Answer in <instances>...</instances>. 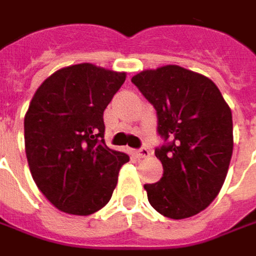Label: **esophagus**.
I'll list each match as a JSON object with an SVG mask.
<instances>
[{
	"instance_id": "esophagus-1",
	"label": "esophagus",
	"mask_w": 256,
	"mask_h": 256,
	"mask_svg": "<svg viewBox=\"0 0 256 256\" xmlns=\"http://www.w3.org/2000/svg\"><path fill=\"white\" fill-rule=\"evenodd\" d=\"M136 155L138 158H142V159H146L150 156V150L148 148H141V150H136Z\"/></svg>"
}]
</instances>
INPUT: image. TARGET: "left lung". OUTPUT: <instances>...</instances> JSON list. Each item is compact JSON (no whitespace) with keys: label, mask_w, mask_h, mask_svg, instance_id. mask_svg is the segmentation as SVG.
<instances>
[{"label":"left lung","mask_w":256,"mask_h":256,"mask_svg":"<svg viewBox=\"0 0 256 256\" xmlns=\"http://www.w3.org/2000/svg\"><path fill=\"white\" fill-rule=\"evenodd\" d=\"M155 106L159 134L172 142L155 150L163 177L145 184L150 206L172 220L207 208L222 185L233 152L230 106L202 74L168 64L132 78Z\"/></svg>","instance_id":"obj_1"}]
</instances>
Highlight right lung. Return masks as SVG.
Returning <instances> with one entry per match:
<instances>
[{
    "label": "right lung",
    "mask_w": 256,
    "mask_h": 256,
    "mask_svg": "<svg viewBox=\"0 0 256 256\" xmlns=\"http://www.w3.org/2000/svg\"><path fill=\"white\" fill-rule=\"evenodd\" d=\"M126 72L90 63L60 68L31 98L24 146L34 182L60 211L90 215L102 208L118 184L124 152L104 141L102 114Z\"/></svg>",
    "instance_id": "right-lung-1"
}]
</instances>
